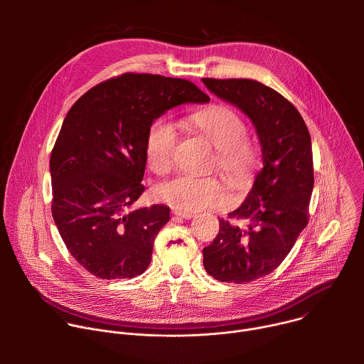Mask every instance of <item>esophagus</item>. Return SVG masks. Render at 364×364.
I'll return each instance as SVG.
<instances>
[{
	"instance_id": "1",
	"label": "esophagus",
	"mask_w": 364,
	"mask_h": 364,
	"mask_svg": "<svg viewBox=\"0 0 364 364\" xmlns=\"http://www.w3.org/2000/svg\"><path fill=\"white\" fill-rule=\"evenodd\" d=\"M173 213H174L177 218H181V219H187V220H188V219H193V218L196 216L194 213H190V212H181V210H174Z\"/></svg>"
}]
</instances>
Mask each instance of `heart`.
<instances>
[{"mask_svg": "<svg viewBox=\"0 0 364 364\" xmlns=\"http://www.w3.org/2000/svg\"><path fill=\"white\" fill-rule=\"evenodd\" d=\"M190 125L216 149V168L235 187L243 186L256 164V152L245 138L246 125L233 109L215 105L197 111L188 117ZM178 142V131L171 119L155 121L146 136L145 154L151 170L166 174L171 170L174 151ZM157 198L181 212H200L220 205L226 193L223 186L213 177L194 178L176 177L157 187Z\"/></svg>", "mask_w": 364, "mask_h": 364, "instance_id": "b5f03b06", "label": "heart"}]
</instances>
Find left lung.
Instances as JSON below:
<instances>
[{"label":"left lung","mask_w":364,"mask_h":364,"mask_svg":"<svg viewBox=\"0 0 364 364\" xmlns=\"http://www.w3.org/2000/svg\"><path fill=\"white\" fill-rule=\"evenodd\" d=\"M219 99L232 103L253 124L262 149L261 171L245 201L203 249L205 272L222 282L245 284L275 271L308 225L314 188L313 149L308 128L289 100L250 79H201Z\"/></svg>","instance_id":"8db88e82"}]
</instances>
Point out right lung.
Segmentation results:
<instances>
[{"label":"right lung","instance_id":"add662e5","mask_svg":"<svg viewBox=\"0 0 364 364\" xmlns=\"http://www.w3.org/2000/svg\"><path fill=\"white\" fill-rule=\"evenodd\" d=\"M210 97L184 79L125 73L87 90L68 112L50 157L51 215L70 255L100 279L135 278L170 207L132 209L144 191L154 121Z\"/></svg>","mask_w":364,"mask_h":364}]
</instances>
